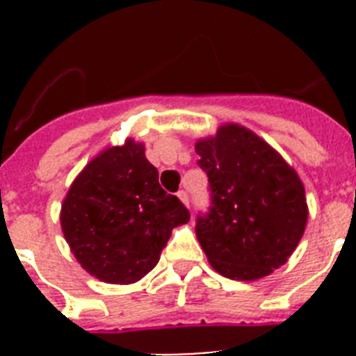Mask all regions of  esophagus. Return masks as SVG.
<instances>
[{"label": "esophagus", "mask_w": 356, "mask_h": 356, "mask_svg": "<svg viewBox=\"0 0 356 356\" xmlns=\"http://www.w3.org/2000/svg\"><path fill=\"white\" fill-rule=\"evenodd\" d=\"M178 197H180V201L184 205L188 207V194L185 193V191H180V193H178Z\"/></svg>", "instance_id": "34e87169"}]
</instances>
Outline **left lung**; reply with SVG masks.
<instances>
[{
  "label": "left lung",
  "mask_w": 356,
  "mask_h": 356,
  "mask_svg": "<svg viewBox=\"0 0 356 356\" xmlns=\"http://www.w3.org/2000/svg\"><path fill=\"white\" fill-rule=\"evenodd\" d=\"M196 153L212 200L197 216L196 235L213 269L251 282L284 266L308 219L298 172L259 135L232 122L197 140Z\"/></svg>",
  "instance_id": "left-lung-1"
}]
</instances>
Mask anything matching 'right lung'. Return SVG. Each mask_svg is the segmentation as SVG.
<instances>
[{"label": "right lung", "instance_id": "right-lung-1", "mask_svg": "<svg viewBox=\"0 0 356 356\" xmlns=\"http://www.w3.org/2000/svg\"><path fill=\"white\" fill-rule=\"evenodd\" d=\"M191 213L160 187L144 144L127 139L85 165L60 210L64 237L85 271L106 284H135L159 264L172 228Z\"/></svg>", "mask_w": 356, "mask_h": 356}]
</instances>
